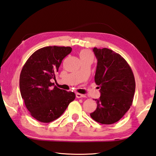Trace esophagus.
I'll return each mask as SVG.
<instances>
[{"label": "esophagus", "mask_w": 156, "mask_h": 156, "mask_svg": "<svg viewBox=\"0 0 156 156\" xmlns=\"http://www.w3.org/2000/svg\"><path fill=\"white\" fill-rule=\"evenodd\" d=\"M76 97H77V98H85L86 96L83 94H79V93H76Z\"/></svg>", "instance_id": "esophagus-1"}]
</instances>
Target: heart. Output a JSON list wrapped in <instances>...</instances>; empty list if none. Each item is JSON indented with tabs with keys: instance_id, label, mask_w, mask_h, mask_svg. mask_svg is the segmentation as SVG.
Wrapping results in <instances>:
<instances>
[{
	"instance_id": "heart-1",
	"label": "heart",
	"mask_w": 156,
	"mask_h": 156,
	"mask_svg": "<svg viewBox=\"0 0 156 156\" xmlns=\"http://www.w3.org/2000/svg\"><path fill=\"white\" fill-rule=\"evenodd\" d=\"M79 58L81 60L93 59V55L92 53L87 50H82L79 53Z\"/></svg>"
}]
</instances>
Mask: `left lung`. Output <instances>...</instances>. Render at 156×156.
Here are the masks:
<instances>
[{"instance_id": "left-lung-1", "label": "left lung", "mask_w": 156, "mask_h": 156, "mask_svg": "<svg viewBox=\"0 0 156 156\" xmlns=\"http://www.w3.org/2000/svg\"><path fill=\"white\" fill-rule=\"evenodd\" d=\"M97 66L94 81L101 96L95 99L96 109L90 113L96 122L112 124L118 122L133 104L135 79L130 66L124 58L109 49H93Z\"/></svg>"}]
</instances>
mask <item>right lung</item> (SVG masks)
<instances>
[{
    "label": "right lung",
    "mask_w": 156,
    "mask_h": 156,
    "mask_svg": "<svg viewBox=\"0 0 156 156\" xmlns=\"http://www.w3.org/2000/svg\"><path fill=\"white\" fill-rule=\"evenodd\" d=\"M72 51L70 47L48 46L32 54L22 69L20 89L31 115L38 121L49 123L60 117L75 98L74 92L54 86L51 79L62 61Z\"/></svg>",
    "instance_id": "right-lung-1"
}]
</instances>
